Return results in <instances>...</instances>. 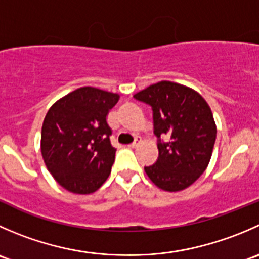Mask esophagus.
I'll return each mask as SVG.
<instances>
[{"instance_id":"esophagus-1","label":"esophagus","mask_w":259,"mask_h":259,"mask_svg":"<svg viewBox=\"0 0 259 259\" xmlns=\"http://www.w3.org/2000/svg\"><path fill=\"white\" fill-rule=\"evenodd\" d=\"M140 143H142V139H140V138H137V139H135V142L132 143L130 146H132V148H138V146L140 145Z\"/></svg>"}]
</instances>
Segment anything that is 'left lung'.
Returning <instances> with one entry per match:
<instances>
[{"label": "left lung", "mask_w": 259, "mask_h": 259, "mask_svg": "<svg viewBox=\"0 0 259 259\" xmlns=\"http://www.w3.org/2000/svg\"><path fill=\"white\" fill-rule=\"evenodd\" d=\"M134 98L153 109L158 138V160L145 166L146 176L165 192L185 189L204 173L213 153L217 126L209 105L199 93L171 81L153 83Z\"/></svg>", "instance_id": "left-lung-1"}]
</instances>
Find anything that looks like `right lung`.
<instances>
[{
	"mask_svg": "<svg viewBox=\"0 0 259 259\" xmlns=\"http://www.w3.org/2000/svg\"><path fill=\"white\" fill-rule=\"evenodd\" d=\"M119 98L83 86L49 109L41 130V153L51 176L69 192L90 194L110 176L116 149L110 143L106 116Z\"/></svg>",
	"mask_w": 259,
	"mask_h": 259,
	"instance_id": "add662e5",
	"label": "right lung"
}]
</instances>
